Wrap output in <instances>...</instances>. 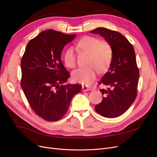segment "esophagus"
I'll return each mask as SVG.
<instances>
[{"label":"esophagus","instance_id":"obj_1","mask_svg":"<svg viewBox=\"0 0 157 157\" xmlns=\"http://www.w3.org/2000/svg\"><path fill=\"white\" fill-rule=\"evenodd\" d=\"M94 88L92 86H82V91L86 92V91H91V90H94Z\"/></svg>","mask_w":157,"mask_h":157}]
</instances>
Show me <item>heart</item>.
I'll return each instance as SVG.
<instances>
[{
    "label": "heart",
    "mask_w": 157,
    "mask_h": 157,
    "mask_svg": "<svg viewBox=\"0 0 157 157\" xmlns=\"http://www.w3.org/2000/svg\"><path fill=\"white\" fill-rule=\"evenodd\" d=\"M78 48L85 53L89 54L86 68L75 71L73 78L75 81L82 84H91L96 78L98 69L99 72L105 71L111 65L113 59V49L108 42H101L96 37L86 36L77 44ZM64 61L67 67H76V56L73 48H68L64 55Z\"/></svg>",
    "instance_id": "obj_1"
}]
</instances>
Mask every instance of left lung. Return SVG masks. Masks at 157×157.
I'll return each mask as SVG.
<instances>
[{
	"mask_svg": "<svg viewBox=\"0 0 157 157\" xmlns=\"http://www.w3.org/2000/svg\"><path fill=\"white\" fill-rule=\"evenodd\" d=\"M90 33L103 37L113 52L107 72L99 82L107 88L99 90L104 96L101 102L95 106V110L103 117L115 118L128 110L137 95L140 73L134 47L117 31L98 27Z\"/></svg>",
	"mask_w": 157,
	"mask_h": 157,
	"instance_id": "left-lung-1",
	"label": "left lung"
}]
</instances>
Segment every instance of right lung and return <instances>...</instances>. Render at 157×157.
Segmentation results:
<instances>
[{
	"mask_svg": "<svg viewBox=\"0 0 157 157\" xmlns=\"http://www.w3.org/2000/svg\"><path fill=\"white\" fill-rule=\"evenodd\" d=\"M75 36L44 31L29 42L22 57L21 86L33 110L46 121L62 118L82 89L78 84H64L70 74L61 60L64 46Z\"/></svg>",
	"mask_w": 157,
	"mask_h": 157,
	"instance_id": "1",
	"label": "right lung"
}]
</instances>
